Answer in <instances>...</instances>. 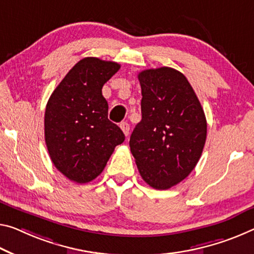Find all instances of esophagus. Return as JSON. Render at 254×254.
I'll return each mask as SVG.
<instances>
[{
    "label": "esophagus",
    "mask_w": 254,
    "mask_h": 254,
    "mask_svg": "<svg viewBox=\"0 0 254 254\" xmlns=\"http://www.w3.org/2000/svg\"><path fill=\"white\" fill-rule=\"evenodd\" d=\"M120 127H121V130L123 131V133L127 136L128 131H130V126H128V123L127 122H122L120 124Z\"/></svg>",
    "instance_id": "obj_1"
}]
</instances>
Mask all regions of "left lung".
<instances>
[{
  "label": "left lung",
  "mask_w": 254,
  "mask_h": 254,
  "mask_svg": "<svg viewBox=\"0 0 254 254\" xmlns=\"http://www.w3.org/2000/svg\"><path fill=\"white\" fill-rule=\"evenodd\" d=\"M142 119L130 136L131 152L144 182L167 190L188 178L202 154L207 121L190 82L163 66L141 71Z\"/></svg>",
  "instance_id": "left-lung-1"
}]
</instances>
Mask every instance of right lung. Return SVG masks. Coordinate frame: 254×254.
Returning <instances> with one entry per match:
<instances>
[{"label":"right lung","mask_w":254,"mask_h":254,"mask_svg":"<svg viewBox=\"0 0 254 254\" xmlns=\"http://www.w3.org/2000/svg\"><path fill=\"white\" fill-rule=\"evenodd\" d=\"M121 65L84 58L67 72L48 99L45 142L54 166L75 183H88L103 172L126 136L108 120L103 86Z\"/></svg>","instance_id":"right-lung-1"}]
</instances>
